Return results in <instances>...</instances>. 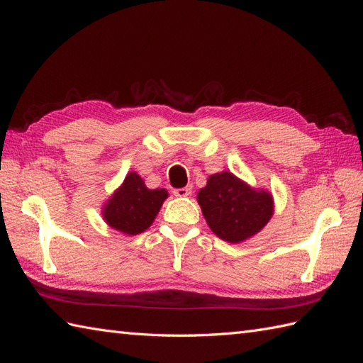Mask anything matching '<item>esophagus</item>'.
Here are the masks:
<instances>
[{"label": "esophagus", "mask_w": 363, "mask_h": 363, "mask_svg": "<svg viewBox=\"0 0 363 363\" xmlns=\"http://www.w3.org/2000/svg\"><path fill=\"white\" fill-rule=\"evenodd\" d=\"M191 194H192V188H191V186H186V188L175 189V191H174V195H175V196H180V199H184V196H189Z\"/></svg>", "instance_id": "esophagus-1"}]
</instances>
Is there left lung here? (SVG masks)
I'll use <instances>...</instances> for the list:
<instances>
[{
    "instance_id": "8db88e82",
    "label": "left lung",
    "mask_w": 363,
    "mask_h": 363,
    "mask_svg": "<svg viewBox=\"0 0 363 363\" xmlns=\"http://www.w3.org/2000/svg\"><path fill=\"white\" fill-rule=\"evenodd\" d=\"M212 232L230 244L257 235L274 215V199L267 189L251 188L230 171L212 174L196 194Z\"/></svg>"
}]
</instances>
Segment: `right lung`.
<instances>
[{"label": "right lung", "instance_id": "1", "mask_svg": "<svg viewBox=\"0 0 363 363\" xmlns=\"http://www.w3.org/2000/svg\"><path fill=\"white\" fill-rule=\"evenodd\" d=\"M167 199V189H148L144 179L131 171L103 204L101 215L111 228L135 236L152 224Z\"/></svg>", "mask_w": 363, "mask_h": 363}]
</instances>
